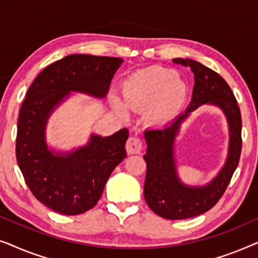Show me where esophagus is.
Instances as JSON below:
<instances>
[{"instance_id":"34e87169","label":"esophagus","mask_w":258,"mask_h":258,"mask_svg":"<svg viewBox=\"0 0 258 258\" xmlns=\"http://www.w3.org/2000/svg\"><path fill=\"white\" fill-rule=\"evenodd\" d=\"M125 149L129 155L140 154L141 150H142V141L137 136H130L126 141Z\"/></svg>"}]
</instances>
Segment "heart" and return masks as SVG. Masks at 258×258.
Wrapping results in <instances>:
<instances>
[{
	"label": "heart",
	"mask_w": 258,
	"mask_h": 258,
	"mask_svg": "<svg viewBox=\"0 0 258 258\" xmlns=\"http://www.w3.org/2000/svg\"><path fill=\"white\" fill-rule=\"evenodd\" d=\"M188 88L177 77L174 70L150 67L140 70L123 83V100L126 108L132 110H149V118L153 122L169 119L178 112L184 104ZM116 107L122 109L121 103Z\"/></svg>",
	"instance_id": "1"
}]
</instances>
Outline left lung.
<instances>
[{
    "label": "left lung",
    "mask_w": 258,
    "mask_h": 258,
    "mask_svg": "<svg viewBox=\"0 0 258 258\" xmlns=\"http://www.w3.org/2000/svg\"><path fill=\"white\" fill-rule=\"evenodd\" d=\"M172 62L189 67L194 73L192 100L185 114L170 124L144 133L148 144L144 155L147 163L144 199L158 216L167 220H185L210 210L227 190L241 157L242 117L234 93L220 74L194 59L175 58ZM204 103L216 104L224 109L231 128V148L227 163L210 185L189 188L175 176L172 146L182 119Z\"/></svg>",
    "instance_id": "1"
}]
</instances>
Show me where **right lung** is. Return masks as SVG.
Wrapping results in <instances>:
<instances>
[{"instance_id":"add662e5","label":"right lung","mask_w":258,"mask_h":258,"mask_svg":"<svg viewBox=\"0 0 258 258\" xmlns=\"http://www.w3.org/2000/svg\"><path fill=\"white\" fill-rule=\"evenodd\" d=\"M122 62L108 56H66L42 70L27 91L17 122V163L33 195L56 213L80 215L96 206L109 176L126 157L129 132L93 136L87 147L57 156L44 142L48 116L69 91L104 97Z\"/></svg>"}]
</instances>
